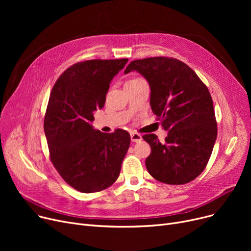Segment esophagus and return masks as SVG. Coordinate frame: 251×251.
Wrapping results in <instances>:
<instances>
[{"label": "esophagus", "instance_id": "1", "mask_svg": "<svg viewBox=\"0 0 251 251\" xmlns=\"http://www.w3.org/2000/svg\"><path fill=\"white\" fill-rule=\"evenodd\" d=\"M130 136H131V140H132L133 142H138L142 139V136L137 132H132L130 134Z\"/></svg>", "mask_w": 251, "mask_h": 251}]
</instances>
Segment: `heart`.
Returning <instances> with one entry per match:
<instances>
[{"mask_svg": "<svg viewBox=\"0 0 251 251\" xmlns=\"http://www.w3.org/2000/svg\"><path fill=\"white\" fill-rule=\"evenodd\" d=\"M141 78H133V79H131V80H129V81H135V80H140Z\"/></svg>", "mask_w": 251, "mask_h": 251, "instance_id": "1", "label": "heart"}]
</instances>
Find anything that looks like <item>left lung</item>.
I'll use <instances>...</instances> for the list:
<instances>
[{"label": "left lung", "instance_id": "obj_1", "mask_svg": "<svg viewBox=\"0 0 251 251\" xmlns=\"http://www.w3.org/2000/svg\"><path fill=\"white\" fill-rule=\"evenodd\" d=\"M137 71L151 87V107L168 130L165 142L155 134L142 138L151 149L149 173L157 181L181 185L205 169L217 139L214 102L208 88L185 63L169 57L131 62L124 73Z\"/></svg>", "mask_w": 251, "mask_h": 251}]
</instances>
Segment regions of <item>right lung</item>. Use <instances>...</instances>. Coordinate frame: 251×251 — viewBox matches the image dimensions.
<instances>
[{"label":"right lung","mask_w":251,"mask_h":251,"mask_svg":"<svg viewBox=\"0 0 251 251\" xmlns=\"http://www.w3.org/2000/svg\"><path fill=\"white\" fill-rule=\"evenodd\" d=\"M128 59L88 60L66 69L50 91L44 129L50 161L74 189L92 193L110 187L120 175L130 134L95 130L94 112L105 102L113 77Z\"/></svg>","instance_id":"add662e5"}]
</instances>
